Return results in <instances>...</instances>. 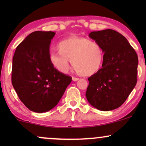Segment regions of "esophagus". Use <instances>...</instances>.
Wrapping results in <instances>:
<instances>
[{"instance_id": "1", "label": "esophagus", "mask_w": 146, "mask_h": 146, "mask_svg": "<svg viewBox=\"0 0 146 146\" xmlns=\"http://www.w3.org/2000/svg\"><path fill=\"white\" fill-rule=\"evenodd\" d=\"M72 80H73V82H77V81H78V80H79V78H75V77H73V78H72Z\"/></svg>"}]
</instances>
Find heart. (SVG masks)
Instances as JSON below:
<instances>
[{
  "label": "heart",
  "instance_id": "1",
  "mask_svg": "<svg viewBox=\"0 0 146 146\" xmlns=\"http://www.w3.org/2000/svg\"><path fill=\"white\" fill-rule=\"evenodd\" d=\"M58 52L49 56L50 63L57 71L66 73L72 66L80 75L91 76L100 71L104 60V51L98 42L84 37L73 36L57 45Z\"/></svg>",
  "mask_w": 146,
  "mask_h": 146
}]
</instances>
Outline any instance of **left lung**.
<instances>
[{
    "label": "left lung",
    "instance_id": "obj_1",
    "mask_svg": "<svg viewBox=\"0 0 146 146\" xmlns=\"http://www.w3.org/2000/svg\"><path fill=\"white\" fill-rule=\"evenodd\" d=\"M88 36L103 48L104 60L100 71L88 78L86 99L100 110L116 109L136 85L138 56L126 38L113 29L92 31Z\"/></svg>",
    "mask_w": 146,
    "mask_h": 146
}]
</instances>
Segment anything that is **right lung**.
<instances>
[{"label":"right lung","mask_w":146,"mask_h":146,"mask_svg":"<svg viewBox=\"0 0 146 146\" xmlns=\"http://www.w3.org/2000/svg\"><path fill=\"white\" fill-rule=\"evenodd\" d=\"M55 34L42 31L30 33L16 47L13 58V86L25 106L36 113L54 108L72 80L50 63V44Z\"/></svg>","instance_id":"right-lung-1"}]
</instances>
